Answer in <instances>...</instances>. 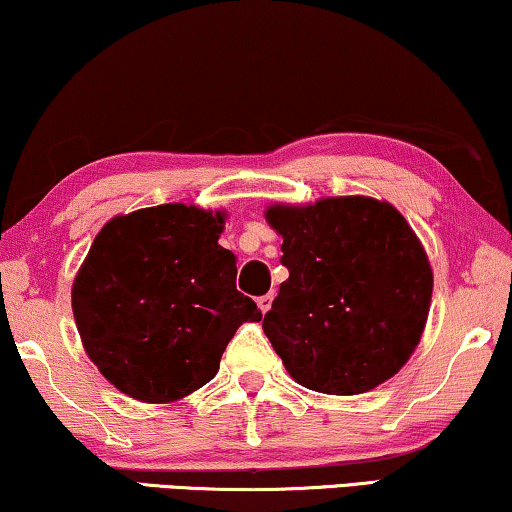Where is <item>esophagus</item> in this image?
I'll return each instance as SVG.
<instances>
[{"instance_id":"obj_1","label":"esophagus","mask_w":512,"mask_h":512,"mask_svg":"<svg viewBox=\"0 0 512 512\" xmlns=\"http://www.w3.org/2000/svg\"><path fill=\"white\" fill-rule=\"evenodd\" d=\"M256 303H258V307H261V312L265 314L272 307V296H270V293H268V296H261L256 300Z\"/></svg>"}]
</instances>
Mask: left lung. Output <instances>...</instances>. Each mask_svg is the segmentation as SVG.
<instances>
[{
  "instance_id": "obj_1",
  "label": "left lung",
  "mask_w": 512,
  "mask_h": 512,
  "mask_svg": "<svg viewBox=\"0 0 512 512\" xmlns=\"http://www.w3.org/2000/svg\"><path fill=\"white\" fill-rule=\"evenodd\" d=\"M284 237L263 331L293 380L354 396L403 368L422 338L433 275L417 235L389 202L361 195L268 209Z\"/></svg>"
}]
</instances>
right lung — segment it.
<instances>
[{
	"label": "right lung",
	"instance_id": "obj_1",
	"mask_svg": "<svg viewBox=\"0 0 512 512\" xmlns=\"http://www.w3.org/2000/svg\"><path fill=\"white\" fill-rule=\"evenodd\" d=\"M221 212L158 205L116 216L95 237L72 289L83 347L137 401L170 403L205 387L244 321H261L237 291Z\"/></svg>",
	"mask_w": 512,
	"mask_h": 512
}]
</instances>
